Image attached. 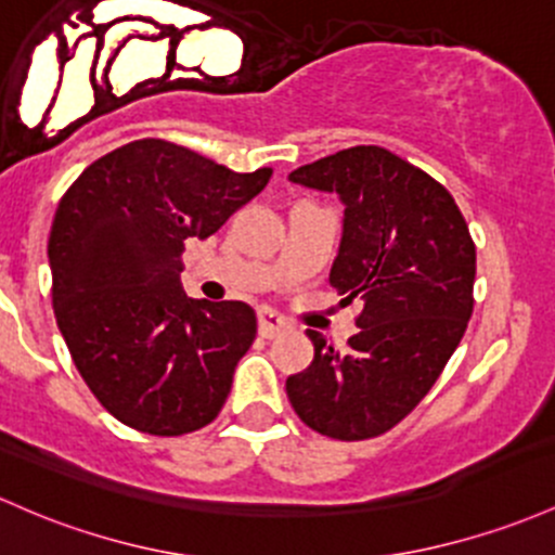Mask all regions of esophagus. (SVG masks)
I'll return each mask as SVG.
<instances>
[{
  "instance_id": "obj_1",
  "label": "esophagus",
  "mask_w": 555,
  "mask_h": 555,
  "mask_svg": "<svg viewBox=\"0 0 555 555\" xmlns=\"http://www.w3.org/2000/svg\"><path fill=\"white\" fill-rule=\"evenodd\" d=\"M258 328H260V337L273 339L276 334H282L284 328H289V321L284 319L282 313H276V310L260 308L258 310Z\"/></svg>"
}]
</instances>
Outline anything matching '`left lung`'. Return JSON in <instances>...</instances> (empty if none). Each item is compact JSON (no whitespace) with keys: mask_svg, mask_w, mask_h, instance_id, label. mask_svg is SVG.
Returning a JSON list of instances; mask_svg holds the SVG:
<instances>
[{"mask_svg":"<svg viewBox=\"0 0 555 555\" xmlns=\"http://www.w3.org/2000/svg\"><path fill=\"white\" fill-rule=\"evenodd\" d=\"M289 181L345 205L328 282L363 313L345 350L308 328L313 363L289 376L287 398L334 440L385 435L422 403L464 337L477 273L472 234L446 186L374 144L321 157Z\"/></svg>","mask_w":555,"mask_h":555,"instance_id":"1","label":"left lung"}]
</instances>
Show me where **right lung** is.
Instances as JSON below:
<instances>
[{
  "instance_id": "1",
  "label": "right lung",
  "mask_w": 555,
  "mask_h": 555,
  "mask_svg": "<svg viewBox=\"0 0 555 555\" xmlns=\"http://www.w3.org/2000/svg\"><path fill=\"white\" fill-rule=\"evenodd\" d=\"M271 168L236 173L139 139L76 179L50 234L52 306L73 363L118 422L157 437L218 416L258 319L247 302L181 289L189 240H208L263 192Z\"/></svg>"
}]
</instances>
